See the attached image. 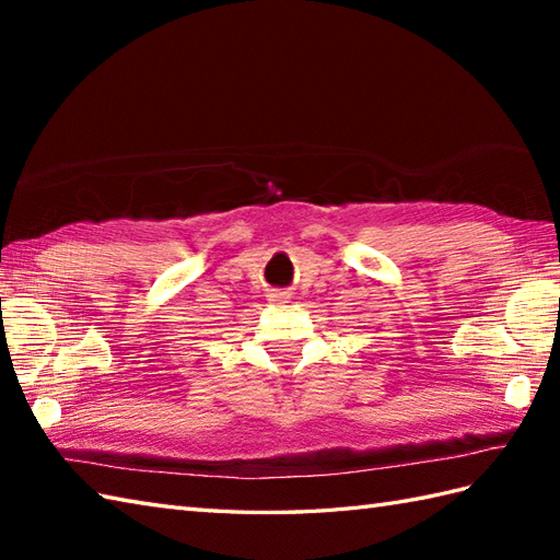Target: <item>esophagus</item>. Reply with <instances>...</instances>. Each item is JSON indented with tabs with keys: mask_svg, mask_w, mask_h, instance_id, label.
Returning <instances> with one entry per match:
<instances>
[{
	"mask_svg": "<svg viewBox=\"0 0 560 560\" xmlns=\"http://www.w3.org/2000/svg\"><path fill=\"white\" fill-rule=\"evenodd\" d=\"M289 299H291V295H289V293H283V291H279V293H271V301H277V303H289Z\"/></svg>",
	"mask_w": 560,
	"mask_h": 560,
	"instance_id": "obj_1",
	"label": "esophagus"
}]
</instances>
